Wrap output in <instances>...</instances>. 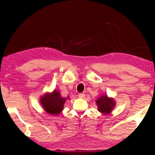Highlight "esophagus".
Wrapping results in <instances>:
<instances>
[{"label": "esophagus", "instance_id": "34e87169", "mask_svg": "<svg viewBox=\"0 0 155 155\" xmlns=\"http://www.w3.org/2000/svg\"><path fill=\"white\" fill-rule=\"evenodd\" d=\"M85 94L84 93H81V94H78V97H79V98H85Z\"/></svg>", "mask_w": 155, "mask_h": 155}]
</instances>
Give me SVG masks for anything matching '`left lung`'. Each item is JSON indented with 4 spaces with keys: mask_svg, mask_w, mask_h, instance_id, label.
<instances>
[{
    "mask_svg": "<svg viewBox=\"0 0 155 155\" xmlns=\"http://www.w3.org/2000/svg\"><path fill=\"white\" fill-rule=\"evenodd\" d=\"M96 102L98 111L104 114H109L115 106L114 100L106 95L101 96Z\"/></svg>",
    "mask_w": 155,
    "mask_h": 155,
    "instance_id": "1",
    "label": "left lung"
}]
</instances>
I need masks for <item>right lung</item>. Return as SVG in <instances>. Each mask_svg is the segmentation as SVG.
I'll list each match as a JSON object with an SVG mask.
<instances>
[{"instance_id":"right-lung-1","label":"right lung","mask_w":155,"mask_h":155,"mask_svg":"<svg viewBox=\"0 0 155 155\" xmlns=\"http://www.w3.org/2000/svg\"><path fill=\"white\" fill-rule=\"evenodd\" d=\"M40 101L46 113L51 115H58L64 109L66 98H62L59 91L54 90L52 93H46L41 96Z\"/></svg>"}]
</instances>
